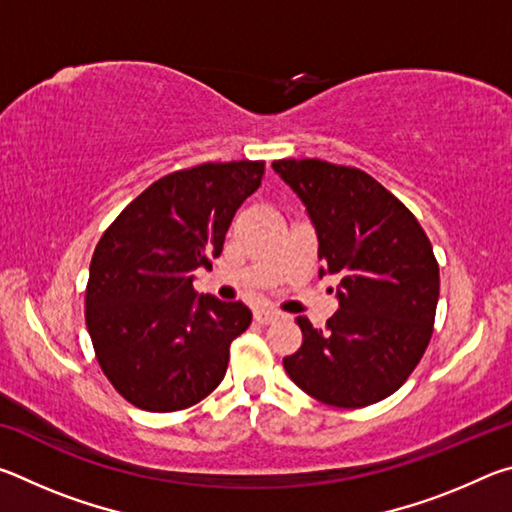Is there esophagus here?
<instances>
[{"instance_id": "esophagus-1", "label": "esophagus", "mask_w": 512, "mask_h": 512, "mask_svg": "<svg viewBox=\"0 0 512 512\" xmlns=\"http://www.w3.org/2000/svg\"><path fill=\"white\" fill-rule=\"evenodd\" d=\"M277 318H282V314H280V311H275V309H257L255 311V320H259V323H264V325L275 323Z\"/></svg>"}]
</instances>
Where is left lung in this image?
Instances as JSON below:
<instances>
[{
  "label": "left lung",
  "mask_w": 512,
  "mask_h": 512,
  "mask_svg": "<svg viewBox=\"0 0 512 512\" xmlns=\"http://www.w3.org/2000/svg\"><path fill=\"white\" fill-rule=\"evenodd\" d=\"M318 237V275H339V311L284 357L293 384L318 402L361 409L393 395L427 350L440 275L415 216L366 171L325 160H275Z\"/></svg>",
  "instance_id": "obj_1"
}]
</instances>
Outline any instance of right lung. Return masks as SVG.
<instances>
[{"label":"right lung","instance_id":"obj_1","mask_svg":"<svg viewBox=\"0 0 512 512\" xmlns=\"http://www.w3.org/2000/svg\"><path fill=\"white\" fill-rule=\"evenodd\" d=\"M266 164L205 162L155 180L94 248L85 323L99 366L144 411L187 409L228 370L230 343L253 314L194 291L196 268L221 255L235 212Z\"/></svg>","mask_w":512,"mask_h":512}]
</instances>
